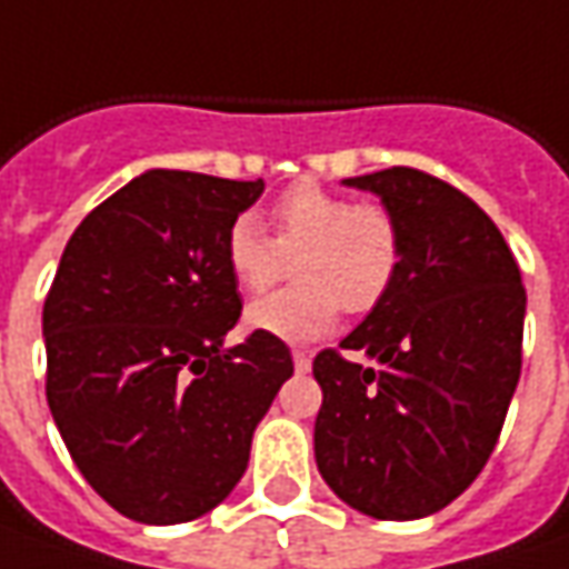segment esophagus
<instances>
[{
	"mask_svg": "<svg viewBox=\"0 0 569 569\" xmlns=\"http://www.w3.org/2000/svg\"><path fill=\"white\" fill-rule=\"evenodd\" d=\"M292 362H296V371H308V368H311V356H308L305 349H296V352H292Z\"/></svg>",
	"mask_w": 569,
	"mask_h": 569,
	"instance_id": "1",
	"label": "esophagus"
}]
</instances>
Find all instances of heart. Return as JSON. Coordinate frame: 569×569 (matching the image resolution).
Here are the masks:
<instances>
[{"instance_id":"1","label":"heart","mask_w":569,"mask_h":569,"mask_svg":"<svg viewBox=\"0 0 569 569\" xmlns=\"http://www.w3.org/2000/svg\"><path fill=\"white\" fill-rule=\"evenodd\" d=\"M289 258L299 283L251 305L246 323L264 337L308 343L337 323L340 308L368 315L390 296L402 267L400 220L378 201L296 182L270 207V232L251 213L226 229V270L248 296L280 283Z\"/></svg>"}]
</instances>
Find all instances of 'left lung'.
I'll list each match as a JSON object with an SVG mask.
<instances>
[{
  "mask_svg": "<svg viewBox=\"0 0 569 569\" xmlns=\"http://www.w3.org/2000/svg\"><path fill=\"white\" fill-rule=\"evenodd\" d=\"M400 220L390 296L340 349L315 356V460L333 495L375 519L443 510L479 479L522 368L526 289L495 220L431 172L346 179ZM349 348L375 369L342 356Z\"/></svg>",
  "mask_w": 569,
  "mask_h": 569,
  "instance_id": "left-lung-1",
  "label": "left lung"
}]
</instances>
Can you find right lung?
<instances>
[{
  "label": "right lung",
  "mask_w": 569,
  "mask_h": 569,
  "mask_svg": "<svg viewBox=\"0 0 569 569\" xmlns=\"http://www.w3.org/2000/svg\"><path fill=\"white\" fill-rule=\"evenodd\" d=\"M261 191L150 169L62 251L43 302L47 402L90 488L134 522H188L226 500L292 375L277 337L223 346L242 315L226 229Z\"/></svg>",
  "instance_id": "obj_1"
}]
</instances>
